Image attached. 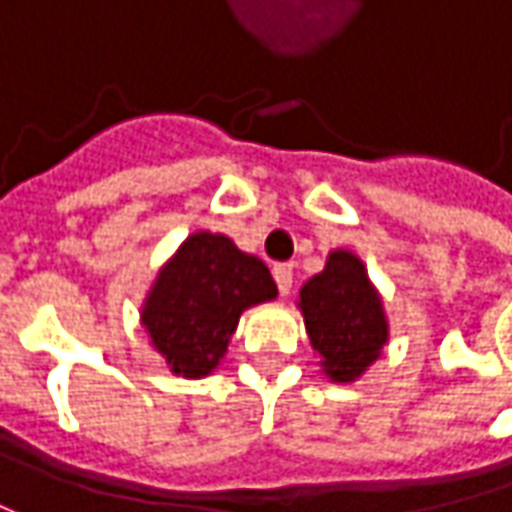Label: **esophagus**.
<instances>
[{"instance_id": "esophagus-1", "label": "esophagus", "mask_w": 512, "mask_h": 512, "mask_svg": "<svg viewBox=\"0 0 512 512\" xmlns=\"http://www.w3.org/2000/svg\"><path fill=\"white\" fill-rule=\"evenodd\" d=\"M273 279H276V285H279V293H290V287H293V265L290 262H282V265L273 267Z\"/></svg>"}]
</instances>
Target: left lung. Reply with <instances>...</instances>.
Returning a JSON list of instances; mask_svg holds the SVG:
<instances>
[{"instance_id": "left-lung-1", "label": "left lung", "mask_w": 512, "mask_h": 512, "mask_svg": "<svg viewBox=\"0 0 512 512\" xmlns=\"http://www.w3.org/2000/svg\"><path fill=\"white\" fill-rule=\"evenodd\" d=\"M299 305L310 344L322 353L325 373L333 382H353L379 359L387 322L382 302L353 253H330L325 270L302 287Z\"/></svg>"}]
</instances>
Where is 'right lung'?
<instances>
[{"label": "right lung", "instance_id": "obj_1", "mask_svg": "<svg viewBox=\"0 0 512 512\" xmlns=\"http://www.w3.org/2000/svg\"><path fill=\"white\" fill-rule=\"evenodd\" d=\"M276 296L262 259L227 236L193 233L150 290L142 322L173 373L207 376L225 356L242 310Z\"/></svg>", "mask_w": 512, "mask_h": 512}]
</instances>
